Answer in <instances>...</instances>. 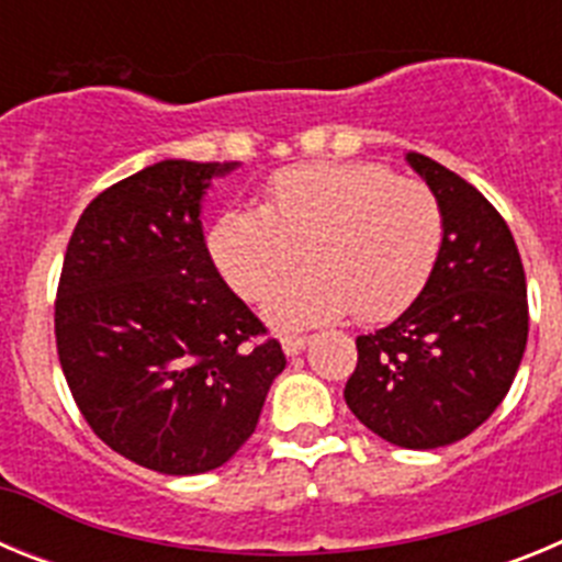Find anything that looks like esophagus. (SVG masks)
I'll return each mask as SVG.
<instances>
[{"mask_svg": "<svg viewBox=\"0 0 562 562\" xmlns=\"http://www.w3.org/2000/svg\"><path fill=\"white\" fill-rule=\"evenodd\" d=\"M306 346H310V337H284L281 340V349H284L286 357H297Z\"/></svg>", "mask_w": 562, "mask_h": 562, "instance_id": "34e87169", "label": "esophagus"}]
</instances>
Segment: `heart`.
Returning a JSON list of instances; mask_svg holds the SVG:
<instances>
[{
    "label": "heart",
    "instance_id": "obj_1",
    "mask_svg": "<svg viewBox=\"0 0 562 562\" xmlns=\"http://www.w3.org/2000/svg\"><path fill=\"white\" fill-rule=\"evenodd\" d=\"M445 236L436 193L374 162H301L272 177L267 205H236L211 227L213 267L272 329L389 321L425 290Z\"/></svg>",
    "mask_w": 562,
    "mask_h": 562
}]
</instances>
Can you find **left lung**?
I'll return each instance as SVG.
<instances>
[{
	"mask_svg": "<svg viewBox=\"0 0 562 562\" xmlns=\"http://www.w3.org/2000/svg\"><path fill=\"white\" fill-rule=\"evenodd\" d=\"M405 162L441 205L445 236L428 284L389 326L357 337L346 405L396 448L453 445L490 419L513 385L529 335L515 238L490 202L450 168Z\"/></svg>",
	"mask_w": 562,
	"mask_h": 562,
	"instance_id": "obj_1",
	"label": "left lung"
}]
</instances>
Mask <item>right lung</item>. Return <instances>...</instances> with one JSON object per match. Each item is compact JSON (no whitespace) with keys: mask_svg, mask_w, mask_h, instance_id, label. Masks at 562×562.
Returning <instances> with one entry per match:
<instances>
[{"mask_svg":"<svg viewBox=\"0 0 562 562\" xmlns=\"http://www.w3.org/2000/svg\"><path fill=\"white\" fill-rule=\"evenodd\" d=\"M238 162L162 160L106 188L64 256L56 342L89 428L166 475L216 470L286 366L213 267L202 202Z\"/></svg>","mask_w":562,"mask_h":562,"instance_id":"right-lung-1","label":"right lung"}]
</instances>
